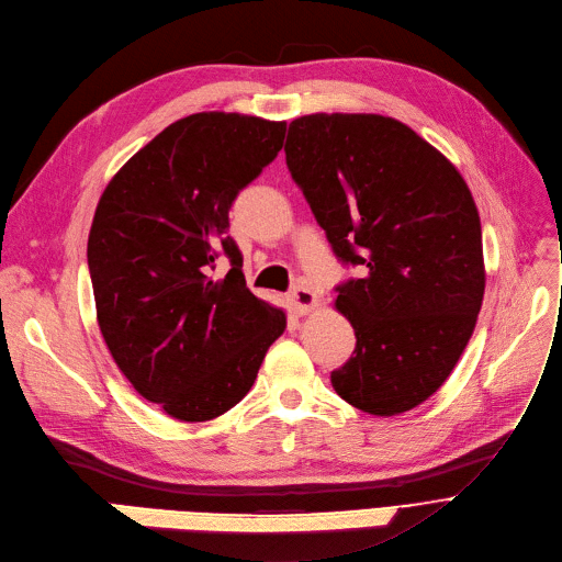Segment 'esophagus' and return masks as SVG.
<instances>
[{
  "mask_svg": "<svg viewBox=\"0 0 562 562\" xmlns=\"http://www.w3.org/2000/svg\"><path fill=\"white\" fill-rule=\"evenodd\" d=\"M288 300H290V306L294 308L296 315H308V313L315 311V306H317V294H315L313 288L306 285V283L294 285L292 292L288 294Z\"/></svg>",
  "mask_w": 562,
  "mask_h": 562,
  "instance_id": "esophagus-1",
  "label": "esophagus"
}]
</instances>
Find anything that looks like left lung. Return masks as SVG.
<instances>
[{"label":"left lung","mask_w":562,"mask_h":562,"mask_svg":"<svg viewBox=\"0 0 562 562\" xmlns=\"http://www.w3.org/2000/svg\"><path fill=\"white\" fill-rule=\"evenodd\" d=\"M285 162L334 254L362 270L338 288L356 349L331 372L334 390L379 417L419 406L449 379L483 304L465 179L411 126L374 113L292 120Z\"/></svg>","instance_id":"8db88e82"}]
</instances>
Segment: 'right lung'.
<instances>
[{"label": "right lung", "mask_w": 562, "mask_h": 562, "mask_svg": "<svg viewBox=\"0 0 562 562\" xmlns=\"http://www.w3.org/2000/svg\"><path fill=\"white\" fill-rule=\"evenodd\" d=\"M285 122L243 113L177 120L99 196L88 236L97 324L140 397L209 422L251 390L285 313L247 288L228 231L238 192L277 158ZM220 255L224 280L210 279Z\"/></svg>", "instance_id": "1"}]
</instances>
